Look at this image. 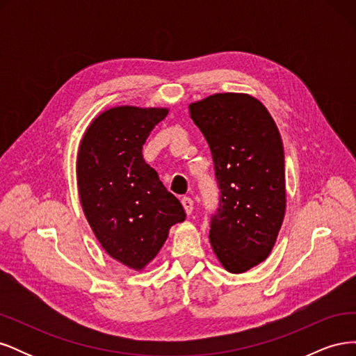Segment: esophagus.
Returning a JSON list of instances; mask_svg holds the SVG:
<instances>
[{
  "mask_svg": "<svg viewBox=\"0 0 356 356\" xmlns=\"http://www.w3.org/2000/svg\"><path fill=\"white\" fill-rule=\"evenodd\" d=\"M181 203H182V207H184L187 215H190L191 211H193V207H195V202H193V199L188 197V196H184L181 199Z\"/></svg>",
  "mask_w": 356,
  "mask_h": 356,
  "instance_id": "1",
  "label": "esophagus"
}]
</instances>
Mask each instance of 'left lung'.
Wrapping results in <instances>:
<instances>
[{
  "label": "left lung",
  "mask_w": 356,
  "mask_h": 356,
  "mask_svg": "<svg viewBox=\"0 0 356 356\" xmlns=\"http://www.w3.org/2000/svg\"><path fill=\"white\" fill-rule=\"evenodd\" d=\"M207 139L220 188L209 241L225 270L243 273L264 261L285 215L281 135L252 96L217 93L188 106Z\"/></svg>",
  "instance_id": "left-lung-1"
}]
</instances>
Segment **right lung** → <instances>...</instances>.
I'll use <instances>...</instances> for the list:
<instances>
[{
	"label": "right lung",
	"instance_id": "right-lung-1",
	"mask_svg": "<svg viewBox=\"0 0 356 356\" xmlns=\"http://www.w3.org/2000/svg\"><path fill=\"white\" fill-rule=\"evenodd\" d=\"M166 108L115 106L86 131L77 157L80 202L90 227L114 260L141 270L184 221L179 200L145 163L143 145Z\"/></svg>",
	"mask_w": 356,
	"mask_h": 356
}]
</instances>
